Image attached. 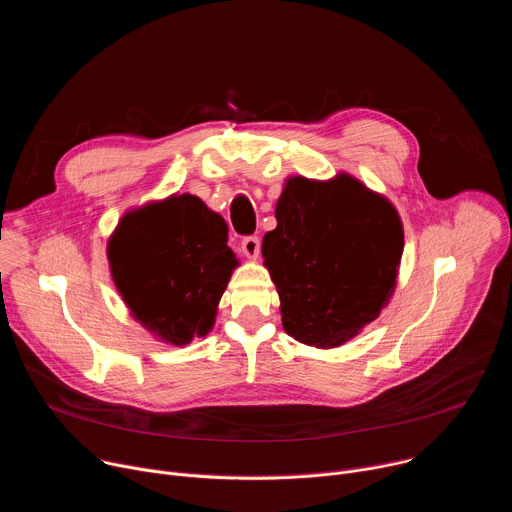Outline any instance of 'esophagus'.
Instances as JSON below:
<instances>
[{
    "label": "esophagus",
    "mask_w": 512,
    "mask_h": 512,
    "mask_svg": "<svg viewBox=\"0 0 512 512\" xmlns=\"http://www.w3.org/2000/svg\"><path fill=\"white\" fill-rule=\"evenodd\" d=\"M241 249H243V253H245L247 257L255 259V257L259 255V249H261V241H259V237H255V235L245 237V239L241 241Z\"/></svg>",
    "instance_id": "34e87169"
}]
</instances>
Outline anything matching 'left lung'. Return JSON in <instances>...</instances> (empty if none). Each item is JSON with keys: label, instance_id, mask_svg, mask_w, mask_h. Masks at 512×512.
<instances>
[{"label": "left lung", "instance_id": "1", "mask_svg": "<svg viewBox=\"0 0 512 512\" xmlns=\"http://www.w3.org/2000/svg\"><path fill=\"white\" fill-rule=\"evenodd\" d=\"M275 218L261 251L289 336L334 348L379 318L403 255L401 218L385 196L348 174L328 182L294 176Z\"/></svg>", "mask_w": 512, "mask_h": 512}]
</instances>
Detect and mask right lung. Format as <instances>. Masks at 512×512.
Masks as SVG:
<instances>
[{
    "label": "right lung",
    "mask_w": 512,
    "mask_h": 512,
    "mask_svg": "<svg viewBox=\"0 0 512 512\" xmlns=\"http://www.w3.org/2000/svg\"><path fill=\"white\" fill-rule=\"evenodd\" d=\"M221 214L174 194L127 212L109 239L113 281L131 316L164 342L206 336L239 261Z\"/></svg>",
    "instance_id": "add662e5"
}]
</instances>
